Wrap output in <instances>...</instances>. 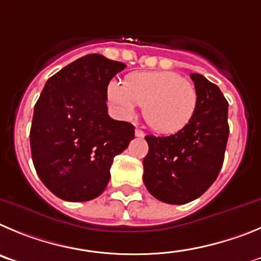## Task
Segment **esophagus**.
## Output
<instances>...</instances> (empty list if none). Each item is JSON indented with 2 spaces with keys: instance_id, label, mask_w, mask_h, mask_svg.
Wrapping results in <instances>:
<instances>
[{
  "instance_id": "1",
  "label": "esophagus",
  "mask_w": 261,
  "mask_h": 261,
  "mask_svg": "<svg viewBox=\"0 0 261 261\" xmlns=\"http://www.w3.org/2000/svg\"><path fill=\"white\" fill-rule=\"evenodd\" d=\"M135 135L138 136V138H143V136L145 135V133L143 130H140V128H135Z\"/></svg>"
}]
</instances>
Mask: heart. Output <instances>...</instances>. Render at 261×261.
Wrapping results in <instances>:
<instances>
[{
  "label": "heart",
  "mask_w": 261,
  "mask_h": 261,
  "mask_svg": "<svg viewBox=\"0 0 261 261\" xmlns=\"http://www.w3.org/2000/svg\"><path fill=\"white\" fill-rule=\"evenodd\" d=\"M107 95L123 118H133L136 105L143 107L148 125L166 135L185 130L198 108V91L194 84L173 71L133 72L123 84L110 82Z\"/></svg>",
  "instance_id": "b5f03b06"
}]
</instances>
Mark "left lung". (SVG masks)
Returning <instances> with one entry per match:
<instances>
[{
	"instance_id": "8db88e82",
	"label": "left lung",
	"mask_w": 261,
	"mask_h": 261,
	"mask_svg": "<svg viewBox=\"0 0 261 261\" xmlns=\"http://www.w3.org/2000/svg\"><path fill=\"white\" fill-rule=\"evenodd\" d=\"M198 108L185 130L169 136L147 135L143 182L151 195L168 204H186L212 186L221 170L229 138L227 104L216 84L190 75Z\"/></svg>"
}]
</instances>
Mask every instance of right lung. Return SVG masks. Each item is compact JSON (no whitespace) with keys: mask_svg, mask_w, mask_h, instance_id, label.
<instances>
[{"mask_svg":"<svg viewBox=\"0 0 261 261\" xmlns=\"http://www.w3.org/2000/svg\"><path fill=\"white\" fill-rule=\"evenodd\" d=\"M126 65L87 55L46 81L34 110L30 143L41 182L66 201L107 189L110 166L134 139V126L110 118L107 88Z\"/></svg>","mask_w":261,"mask_h":261,"instance_id":"add662e5","label":"right lung"}]
</instances>
